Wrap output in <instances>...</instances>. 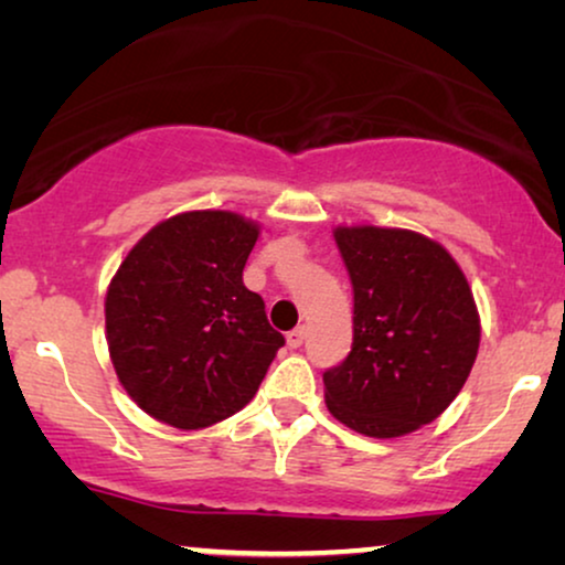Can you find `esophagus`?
Returning a JSON list of instances; mask_svg holds the SVG:
<instances>
[{
	"label": "esophagus",
	"instance_id": "34e87169",
	"mask_svg": "<svg viewBox=\"0 0 565 565\" xmlns=\"http://www.w3.org/2000/svg\"><path fill=\"white\" fill-rule=\"evenodd\" d=\"M303 342H306V327H298V329L288 331V347H290V350H298V347Z\"/></svg>",
	"mask_w": 565,
	"mask_h": 565
}]
</instances>
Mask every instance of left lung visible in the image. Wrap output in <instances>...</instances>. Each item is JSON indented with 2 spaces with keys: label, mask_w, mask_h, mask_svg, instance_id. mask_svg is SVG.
<instances>
[{
  "label": "left lung",
  "mask_w": 565,
  "mask_h": 565,
  "mask_svg": "<svg viewBox=\"0 0 565 565\" xmlns=\"http://www.w3.org/2000/svg\"><path fill=\"white\" fill-rule=\"evenodd\" d=\"M350 273L352 352L323 373L334 419L391 439L452 404L481 344L473 290L443 244L408 228L337 226Z\"/></svg>",
  "instance_id": "1"
}]
</instances>
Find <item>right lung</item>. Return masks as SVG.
Segmentation results:
<instances>
[{
    "instance_id": "right-lung-1",
    "label": "right lung",
    "mask_w": 565,
    "mask_h": 565,
    "mask_svg": "<svg viewBox=\"0 0 565 565\" xmlns=\"http://www.w3.org/2000/svg\"><path fill=\"white\" fill-rule=\"evenodd\" d=\"M259 223L231 211L161 221L107 285L105 334L115 375L138 408L203 429L249 404L285 344L265 300L244 285Z\"/></svg>"
}]
</instances>
